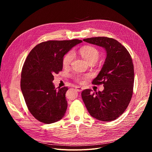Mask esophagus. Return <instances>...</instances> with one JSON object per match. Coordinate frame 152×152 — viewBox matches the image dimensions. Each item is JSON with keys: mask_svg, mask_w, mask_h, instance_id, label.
<instances>
[{"mask_svg": "<svg viewBox=\"0 0 152 152\" xmlns=\"http://www.w3.org/2000/svg\"><path fill=\"white\" fill-rule=\"evenodd\" d=\"M75 88H76V90L78 91V92H80L83 90V88L81 87V86H75Z\"/></svg>", "mask_w": 152, "mask_h": 152, "instance_id": "1", "label": "esophagus"}]
</instances>
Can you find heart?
Masks as SVG:
<instances>
[{
	"instance_id": "obj_1",
	"label": "heart",
	"mask_w": 152,
	"mask_h": 152,
	"mask_svg": "<svg viewBox=\"0 0 152 152\" xmlns=\"http://www.w3.org/2000/svg\"><path fill=\"white\" fill-rule=\"evenodd\" d=\"M79 53L83 58L88 63H95L96 62L100 57V53L99 50L93 46H86L80 49ZM75 58V53L73 50H71L64 55L62 59V64L64 67H67L72 63ZM74 79L79 82H82L84 77H82L79 75L73 76Z\"/></svg>"
}]
</instances>
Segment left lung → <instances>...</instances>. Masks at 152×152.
Instances as JSON below:
<instances>
[{"mask_svg": "<svg viewBox=\"0 0 152 152\" xmlns=\"http://www.w3.org/2000/svg\"><path fill=\"white\" fill-rule=\"evenodd\" d=\"M102 47L106 52L103 66L94 85L103 84L102 91L93 93L84 90L82 100L90 114L97 120L111 121L125 111L133 94L134 69L132 57L118 41L108 37H93L83 39Z\"/></svg>", "mask_w": 152, "mask_h": 152, "instance_id": "left-lung-1", "label": "left lung"}]
</instances>
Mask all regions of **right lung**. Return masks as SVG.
Masks as SVG:
<instances>
[{"mask_svg":"<svg viewBox=\"0 0 152 152\" xmlns=\"http://www.w3.org/2000/svg\"><path fill=\"white\" fill-rule=\"evenodd\" d=\"M82 40H50L37 45L27 56L21 70L20 86L31 114L46 124L63 118L67 108V86L55 88L53 75L62 70V59Z\"/></svg>","mask_w":152,"mask_h":152,"instance_id":"right-lung-1","label":"right lung"}]
</instances>
